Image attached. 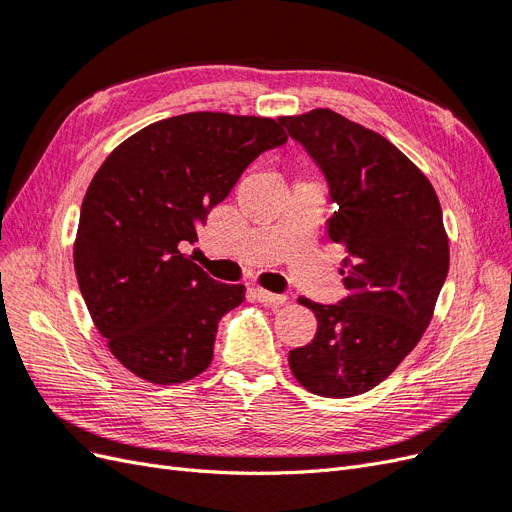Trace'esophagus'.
<instances>
[{
	"instance_id": "obj_1",
	"label": "esophagus",
	"mask_w": 512,
	"mask_h": 512,
	"mask_svg": "<svg viewBox=\"0 0 512 512\" xmlns=\"http://www.w3.org/2000/svg\"><path fill=\"white\" fill-rule=\"evenodd\" d=\"M254 297L260 301V303H267V305H282L288 301L286 294H275V292H269L265 288H254Z\"/></svg>"
}]
</instances>
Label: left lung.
Returning <instances> with one entry per match:
<instances>
[{
  "label": "left lung",
  "mask_w": 512,
  "mask_h": 512,
  "mask_svg": "<svg viewBox=\"0 0 512 512\" xmlns=\"http://www.w3.org/2000/svg\"><path fill=\"white\" fill-rule=\"evenodd\" d=\"M327 177L337 211L329 239L342 243L348 297H305L318 320L312 342L288 363L309 393H367L421 342L448 273V237L436 190L412 160L374 130L331 108L280 117Z\"/></svg>",
  "instance_id": "obj_1"
}]
</instances>
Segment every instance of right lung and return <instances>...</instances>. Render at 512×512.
I'll list each match as a JSON object with an SVG mask.
<instances>
[{"mask_svg":"<svg viewBox=\"0 0 512 512\" xmlns=\"http://www.w3.org/2000/svg\"><path fill=\"white\" fill-rule=\"evenodd\" d=\"M286 141L269 117L185 113L138 130L98 168L74 271L96 329L134 376L181 384L211 365L218 322L245 286L211 280L183 250L243 170Z\"/></svg>","mask_w":512,"mask_h":512,"instance_id":"obj_1","label":"right lung"}]
</instances>
